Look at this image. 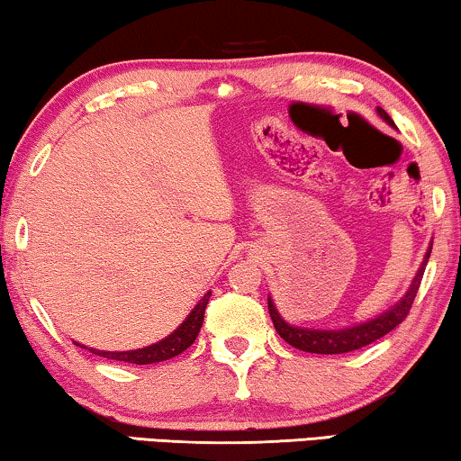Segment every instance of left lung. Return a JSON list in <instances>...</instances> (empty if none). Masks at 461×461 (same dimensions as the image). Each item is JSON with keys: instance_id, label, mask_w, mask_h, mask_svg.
I'll use <instances>...</instances> for the list:
<instances>
[{"instance_id": "left-lung-1", "label": "left lung", "mask_w": 461, "mask_h": 461, "mask_svg": "<svg viewBox=\"0 0 461 461\" xmlns=\"http://www.w3.org/2000/svg\"><path fill=\"white\" fill-rule=\"evenodd\" d=\"M380 117H384V122H388L390 125H394L393 119L384 109H377ZM428 258H430V251L426 254V260L421 264L418 275L409 287V292L405 294L399 304L390 308L388 312L380 314L377 319H371L367 323L348 327V330H338V331H330V330H300V327H292L287 325L285 321L281 319V314L276 312V308L273 302L268 298V312L270 319H273V325L279 336L285 339L289 346L294 348L304 350V352H314V355H342V352H352L363 348V346L374 344L375 339H380L394 330L396 325H401L402 321L407 319L409 311H411L415 295H418L421 276H424V268Z\"/></svg>"}]
</instances>
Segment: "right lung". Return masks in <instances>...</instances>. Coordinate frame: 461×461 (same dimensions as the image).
Masks as SVG:
<instances>
[{
    "instance_id": "add662e5",
    "label": "right lung",
    "mask_w": 461,
    "mask_h": 461,
    "mask_svg": "<svg viewBox=\"0 0 461 461\" xmlns=\"http://www.w3.org/2000/svg\"><path fill=\"white\" fill-rule=\"evenodd\" d=\"M212 292L203 295V300L199 302L197 306L193 308V312L188 314L185 323H182L178 330H176L172 336H167L161 342L153 346H147V348L140 350H128V352H104V350H92L94 355L113 358V361H123V363H134V365H149V363H161L167 361V358L178 357L180 352H185L188 346H191L194 339H197L201 325H203V314L205 306L210 302Z\"/></svg>"
}]
</instances>
